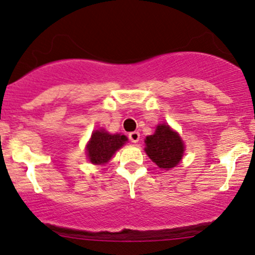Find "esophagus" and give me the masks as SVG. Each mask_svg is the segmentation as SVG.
Returning a JSON list of instances; mask_svg holds the SVG:
<instances>
[{"instance_id":"esophagus-1","label":"esophagus","mask_w":255,"mask_h":255,"mask_svg":"<svg viewBox=\"0 0 255 255\" xmlns=\"http://www.w3.org/2000/svg\"><path fill=\"white\" fill-rule=\"evenodd\" d=\"M128 137H129V140L131 142H134V144H135V142L139 141L140 133L139 131H130V133L128 134Z\"/></svg>"}]
</instances>
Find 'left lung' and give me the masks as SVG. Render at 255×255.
Returning a JSON list of instances; mask_svg holds the SVG:
<instances>
[{
  "label": "left lung",
  "mask_w": 255,
  "mask_h": 255,
  "mask_svg": "<svg viewBox=\"0 0 255 255\" xmlns=\"http://www.w3.org/2000/svg\"><path fill=\"white\" fill-rule=\"evenodd\" d=\"M145 151L160 169L174 168L183 156V142L168 125H159L153 135L146 137Z\"/></svg>",
  "instance_id": "8db88e82"
}]
</instances>
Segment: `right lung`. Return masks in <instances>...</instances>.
<instances>
[{
    "label": "right lung",
    "mask_w": 255,
    "mask_h": 255,
    "mask_svg": "<svg viewBox=\"0 0 255 255\" xmlns=\"http://www.w3.org/2000/svg\"><path fill=\"white\" fill-rule=\"evenodd\" d=\"M126 141L127 136L125 135H113L104 130L93 131L87 145V156L90 158V162L93 164H104Z\"/></svg>",
    "instance_id": "right-lung-1"
}]
</instances>
